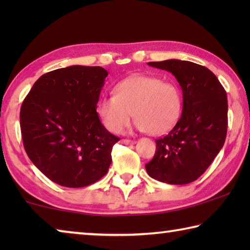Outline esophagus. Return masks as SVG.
Masks as SVG:
<instances>
[{
	"instance_id": "esophagus-1",
	"label": "esophagus",
	"mask_w": 250,
	"mask_h": 250,
	"mask_svg": "<svg viewBox=\"0 0 250 250\" xmlns=\"http://www.w3.org/2000/svg\"><path fill=\"white\" fill-rule=\"evenodd\" d=\"M121 143H122V145L129 146V145H134L135 141H134V140H130V139H122Z\"/></svg>"
}]
</instances>
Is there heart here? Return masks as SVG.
Returning a JSON list of instances; mask_svg holds the SVG:
<instances>
[{"label": "heart", "mask_w": 250, "mask_h": 250, "mask_svg": "<svg viewBox=\"0 0 250 250\" xmlns=\"http://www.w3.org/2000/svg\"><path fill=\"white\" fill-rule=\"evenodd\" d=\"M182 109L183 94L175 83L146 75L122 80L117 84L116 95L103 97L97 108L111 132H120L134 112L137 129L152 135L168 132L180 120Z\"/></svg>", "instance_id": "obj_1"}]
</instances>
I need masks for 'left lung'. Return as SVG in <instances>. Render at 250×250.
Here are the masks:
<instances>
[{
	"label": "left lung",
	"instance_id": "left-lung-1",
	"mask_svg": "<svg viewBox=\"0 0 250 250\" xmlns=\"http://www.w3.org/2000/svg\"><path fill=\"white\" fill-rule=\"evenodd\" d=\"M147 65L170 71L183 92V111L170 132L155 140V154L146 164L147 174L167 184L197 180L224 146L228 125L226 91L206 67L168 59Z\"/></svg>",
	"mask_w": 250,
	"mask_h": 250
}]
</instances>
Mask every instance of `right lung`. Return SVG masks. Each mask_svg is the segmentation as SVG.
Here are the masks:
<instances>
[{
	"instance_id": "1",
	"label": "right lung",
	"mask_w": 250,
	"mask_h": 250,
	"mask_svg": "<svg viewBox=\"0 0 250 250\" xmlns=\"http://www.w3.org/2000/svg\"><path fill=\"white\" fill-rule=\"evenodd\" d=\"M107 76L99 66L59 68L41 76L25 97L20 112L24 149L55 183L83 188L108 172L120 139L96 110Z\"/></svg>"
}]
</instances>
